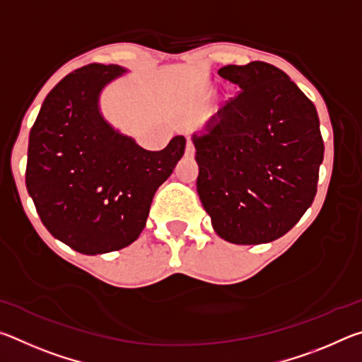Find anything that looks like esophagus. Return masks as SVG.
Segmentation results:
<instances>
[{
    "label": "esophagus",
    "instance_id": "1",
    "mask_svg": "<svg viewBox=\"0 0 362 362\" xmlns=\"http://www.w3.org/2000/svg\"><path fill=\"white\" fill-rule=\"evenodd\" d=\"M187 156H193L194 155V145H193V142L192 140H188L187 142Z\"/></svg>",
    "mask_w": 362,
    "mask_h": 362
}]
</instances>
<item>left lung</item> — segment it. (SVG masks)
Wrapping results in <instances>:
<instances>
[{
	"label": "left lung",
	"instance_id": "obj_1",
	"mask_svg": "<svg viewBox=\"0 0 362 362\" xmlns=\"http://www.w3.org/2000/svg\"><path fill=\"white\" fill-rule=\"evenodd\" d=\"M240 90L193 136L198 194L214 230L235 244L286 235L313 203L324 142L308 97L267 62L218 70Z\"/></svg>",
	"mask_w": 362,
	"mask_h": 362
}]
</instances>
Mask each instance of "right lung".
<instances>
[{
    "label": "right lung",
    "instance_id": "1",
    "mask_svg": "<svg viewBox=\"0 0 362 362\" xmlns=\"http://www.w3.org/2000/svg\"><path fill=\"white\" fill-rule=\"evenodd\" d=\"M118 65L89 64L66 75L42 102L30 131L25 183L49 233L81 254L119 250L145 228L156 189L187 140L148 151L116 132L99 112Z\"/></svg>",
    "mask_w": 362,
    "mask_h": 362
}]
</instances>
